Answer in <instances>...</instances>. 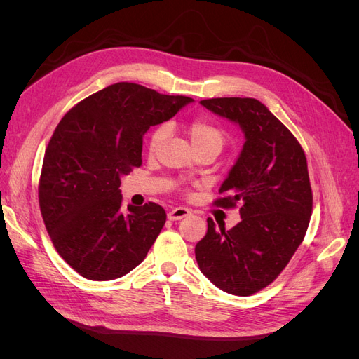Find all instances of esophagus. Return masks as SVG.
<instances>
[{"instance_id":"obj_1","label":"esophagus","mask_w":359,"mask_h":359,"mask_svg":"<svg viewBox=\"0 0 359 359\" xmlns=\"http://www.w3.org/2000/svg\"><path fill=\"white\" fill-rule=\"evenodd\" d=\"M190 215V210L189 208H184V206H177V208H173L168 212V219L172 222H177L184 219V217H189Z\"/></svg>"}]
</instances>
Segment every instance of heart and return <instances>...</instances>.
<instances>
[{"label":"heart","mask_w":359,"mask_h":359,"mask_svg":"<svg viewBox=\"0 0 359 359\" xmlns=\"http://www.w3.org/2000/svg\"><path fill=\"white\" fill-rule=\"evenodd\" d=\"M168 133L166 126L157 127L153 135L149 137V149L154 151L163 139H165ZM189 137L194 149H202V148H215L222 149L226 142V133L219 126H215L211 121H206V119H194L190 123L187 128Z\"/></svg>","instance_id":"b5f03b06"}]
</instances>
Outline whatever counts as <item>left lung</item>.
<instances>
[{
	"label": "left lung",
	"mask_w": 359,
	"mask_h": 359,
	"mask_svg": "<svg viewBox=\"0 0 359 359\" xmlns=\"http://www.w3.org/2000/svg\"><path fill=\"white\" fill-rule=\"evenodd\" d=\"M244 133V145L215 203L241 205V222L226 231L208 219L194 247L202 274L223 292L248 297L266 287L287 265L307 232L313 194L306 154L289 130L256 99L199 102Z\"/></svg>",
	"instance_id": "obj_1"
}]
</instances>
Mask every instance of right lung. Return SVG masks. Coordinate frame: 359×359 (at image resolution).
I'll return each instance as SVG.
<instances>
[{
	"label": "right lung",
	"instance_id": "1",
	"mask_svg": "<svg viewBox=\"0 0 359 359\" xmlns=\"http://www.w3.org/2000/svg\"><path fill=\"white\" fill-rule=\"evenodd\" d=\"M191 102L118 82L62 116L43 158L39 202L57 252L82 277H123L157 240L165 210L154 202L124 210L119 184L142 163V137L149 127Z\"/></svg>",
	"mask_w": 359,
	"mask_h": 359
}]
</instances>
